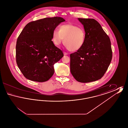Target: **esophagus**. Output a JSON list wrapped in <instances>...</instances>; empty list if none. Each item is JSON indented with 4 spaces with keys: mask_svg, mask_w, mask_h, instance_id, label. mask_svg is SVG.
I'll return each mask as SVG.
<instances>
[{
    "mask_svg": "<svg viewBox=\"0 0 128 128\" xmlns=\"http://www.w3.org/2000/svg\"><path fill=\"white\" fill-rule=\"evenodd\" d=\"M63 53H64V55H68V53L65 52H63Z\"/></svg>",
    "mask_w": 128,
    "mask_h": 128,
    "instance_id": "34e87169",
    "label": "esophagus"
}]
</instances>
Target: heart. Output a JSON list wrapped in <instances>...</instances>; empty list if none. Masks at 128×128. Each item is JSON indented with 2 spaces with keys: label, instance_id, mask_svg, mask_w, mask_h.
I'll return each instance as SVG.
<instances>
[{
  "label": "heart",
  "instance_id": "1",
  "mask_svg": "<svg viewBox=\"0 0 128 128\" xmlns=\"http://www.w3.org/2000/svg\"><path fill=\"white\" fill-rule=\"evenodd\" d=\"M85 36L83 28L72 24H66L60 26L59 30L53 31L52 41L55 46H58L64 40L67 48L70 51H76L84 46Z\"/></svg>",
  "mask_w": 128,
  "mask_h": 128
}]
</instances>
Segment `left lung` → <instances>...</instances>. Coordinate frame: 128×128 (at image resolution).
<instances>
[{"label":"left lung","instance_id":"1","mask_svg":"<svg viewBox=\"0 0 128 128\" xmlns=\"http://www.w3.org/2000/svg\"><path fill=\"white\" fill-rule=\"evenodd\" d=\"M85 30V43L82 48L70 55V72L80 82L100 79L112 58L110 37L94 18H78Z\"/></svg>","mask_w":128,"mask_h":128}]
</instances>
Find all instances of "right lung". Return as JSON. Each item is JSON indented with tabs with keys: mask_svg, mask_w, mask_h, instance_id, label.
Segmentation results:
<instances>
[{
	"mask_svg": "<svg viewBox=\"0 0 128 128\" xmlns=\"http://www.w3.org/2000/svg\"><path fill=\"white\" fill-rule=\"evenodd\" d=\"M65 20L46 18L26 25L19 35L16 46V62L25 77L44 82L54 74V65L64 56L52 42L53 31Z\"/></svg>",
	"mask_w": 128,
	"mask_h": 128,
	"instance_id": "right-lung-1",
	"label": "right lung"
}]
</instances>
